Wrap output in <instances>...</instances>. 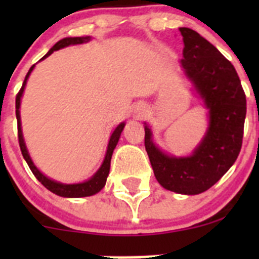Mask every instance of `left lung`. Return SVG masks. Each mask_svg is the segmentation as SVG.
Wrapping results in <instances>:
<instances>
[{"label": "left lung", "instance_id": "1", "mask_svg": "<svg viewBox=\"0 0 259 259\" xmlns=\"http://www.w3.org/2000/svg\"><path fill=\"white\" fill-rule=\"evenodd\" d=\"M183 36L182 66L209 109V129L188 158H171L151 140L145 125L144 144L161 187L179 194H199L213 187L233 165L242 148L247 105L238 74L209 41L188 27Z\"/></svg>", "mask_w": 259, "mask_h": 259}]
</instances>
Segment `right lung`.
<instances>
[{
    "label": "right lung",
    "instance_id": "right-lung-1",
    "mask_svg": "<svg viewBox=\"0 0 259 259\" xmlns=\"http://www.w3.org/2000/svg\"><path fill=\"white\" fill-rule=\"evenodd\" d=\"M90 40L89 36H82V37H66V38H62L60 40L59 42L55 44L54 48H52L45 56L42 57L41 60H44L45 57H48L49 55H51L52 52L56 51V50H60L65 46H69V45H79V44H83V42H88ZM35 66V65H33ZM33 66L30 67L28 70L27 75H26L25 81L22 83V88L20 89V91L17 93L16 95V117H17V135H18V144H20V149H21V153H22L23 158H25L26 163L27 165L30 166L31 171L33 173V176L37 178L38 182L44 185L45 188H48L50 192L55 193V194L60 195V197H66V198H80V197H90V195L96 194L98 192H100L101 189L104 188L106 183V178L109 176V170H110V161H111V155H113V151L116 146L117 142H119V138L120 134H121L122 129H124L125 124L121 122L116 129L114 130L113 135L110 138V142H109L108 145V151H106V156H105V160H104L103 165L101 168L99 169L98 173L93 177L90 180L85 183H80V184H61V183H57L54 182V180L49 179L48 177L44 176L35 165H33L32 160H31L30 155L27 153V149H26L25 142H23V138H22V130H21V119H20V101H21V96H22L23 93V89H25L26 85V81H27L28 76H30L31 71H32Z\"/></svg>",
    "mask_w": 259,
    "mask_h": 259
}]
</instances>
